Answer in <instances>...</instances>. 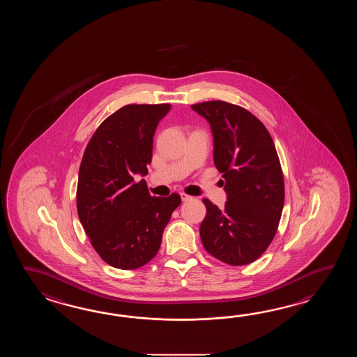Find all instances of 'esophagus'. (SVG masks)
<instances>
[{"label":"esophagus","mask_w":357,"mask_h":357,"mask_svg":"<svg viewBox=\"0 0 357 357\" xmlns=\"http://www.w3.org/2000/svg\"><path fill=\"white\" fill-rule=\"evenodd\" d=\"M180 197H181L182 202H188V200H191V199H192V197H190V195L185 194V192H181V194H180Z\"/></svg>","instance_id":"34e87169"}]
</instances>
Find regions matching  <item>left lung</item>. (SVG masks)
Listing matches in <instances>:
<instances>
[{
  "mask_svg": "<svg viewBox=\"0 0 357 357\" xmlns=\"http://www.w3.org/2000/svg\"><path fill=\"white\" fill-rule=\"evenodd\" d=\"M191 108L211 123L214 165L227 192L223 209L203 199L202 243L226 264H250L273 241L284 204V180L273 139L243 107L209 100Z\"/></svg>",
  "mask_w": 357,
  "mask_h": 357,
  "instance_id": "8db88e82",
  "label": "left lung"
}]
</instances>
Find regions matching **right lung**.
Masks as SVG:
<instances>
[{"mask_svg": "<svg viewBox=\"0 0 357 357\" xmlns=\"http://www.w3.org/2000/svg\"><path fill=\"white\" fill-rule=\"evenodd\" d=\"M171 105H128L93 134L79 168L76 206L99 257L119 269H137L160 250L162 235L181 197H152L145 180L153 137Z\"/></svg>", "mask_w": 357, "mask_h": 357, "instance_id": "add662e5", "label": "right lung"}]
</instances>
